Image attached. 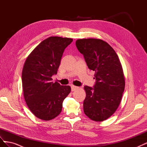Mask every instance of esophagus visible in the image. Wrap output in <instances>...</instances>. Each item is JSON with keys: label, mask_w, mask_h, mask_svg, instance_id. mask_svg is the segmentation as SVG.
I'll list each match as a JSON object with an SVG mask.
<instances>
[{"label": "esophagus", "mask_w": 147, "mask_h": 147, "mask_svg": "<svg viewBox=\"0 0 147 147\" xmlns=\"http://www.w3.org/2000/svg\"><path fill=\"white\" fill-rule=\"evenodd\" d=\"M77 89H78V87H77V86H74V85L71 86V90H72V91H74L75 90H77Z\"/></svg>", "instance_id": "obj_1"}]
</instances>
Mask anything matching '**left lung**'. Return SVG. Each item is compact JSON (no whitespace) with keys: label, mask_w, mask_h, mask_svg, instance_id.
Segmentation results:
<instances>
[{"label":"left lung","mask_w":147,"mask_h":147,"mask_svg":"<svg viewBox=\"0 0 147 147\" xmlns=\"http://www.w3.org/2000/svg\"><path fill=\"white\" fill-rule=\"evenodd\" d=\"M76 47L88 68L95 72L93 88L84 86V112L93 121H104L115 112L121 100L125 86L121 64L113 48L102 40L78 39Z\"/></svg>","instance_id":"left-lung-1"}]
</instances>
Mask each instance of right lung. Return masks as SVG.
Wrapping results in <instances>:
<instances>
[{"label": "right lung", "instance_id": "add662e5", "mask_svg": "<svg viewBox=\"0 0 147 147\" xmlns=\"http://www.w3.org/2000/svg\"><path fill=\"white\" fill-rule=\"evenodd\" d=\"M72 38L50 37L35 48L26 59L22 71V84L26 104L38 118L49 121L60 114L63 102L70 92L69 86L52 82L65 48Z\"/></svg>", "mask_w": 147, "mask_h": 147}]
</instances>
